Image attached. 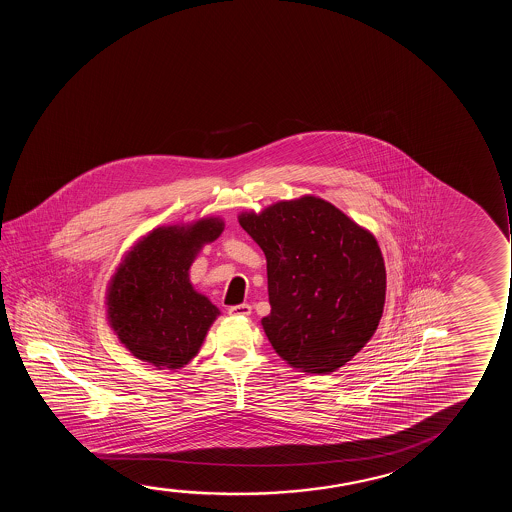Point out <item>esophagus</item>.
<instances>
[{
    "mask_svg": "<svg viewBox=\"0 0 512 512\" xmlns=\"http://www.w3.org/2000/svg\"><path fill=\"white\" fill-rule=\"evenodd\" d=\"M252 313V306L250 304H238V306H231L229 308V315L232 316H248Z\"/></svg>",
    "mask_w": 512,
    "mask_h": 512,
    "instance_id": "1",
    "label": "esophagus"
}]
</instances>
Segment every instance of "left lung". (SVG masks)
Wrapping results in <instances>:
<instances>
[{
  "label": "left lung",
  "mask_w": 512,
  "mask_h": 512,
  "mask_svg": "<svg viewBox=\"0 0 512 512\" xmlns=\"http://www.w3.org/2000/svg\"><path fill=\"white\" fill-rule=\"evenodd\" d=\"M267 260L269 343L290 367L330 374L369 343L383 315L385 260L371 232L315 196L245 211Z\"/></svg>",
  "instance_id": "8db88e82"
}]
</instances>
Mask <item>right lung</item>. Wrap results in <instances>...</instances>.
<instances>
[{
	"instance_id": "right-lung-1",
	"label": "right lung",
	"mask_w": 512,
	"mask_h": 512,
	"mask_svg": "<svg viewBox=\"0 0 512 512\" xmlns=\"http://www.w3.org/2000/svg\"><path fill=\"white\" fill-rule=\"evenodd\" d=\"M222 231L218 217L157 227L126 253L106 290V316L134 357L175 371L199 353L220 311L194 290L189 269Z\"/></svg>"
}]
</instances>
